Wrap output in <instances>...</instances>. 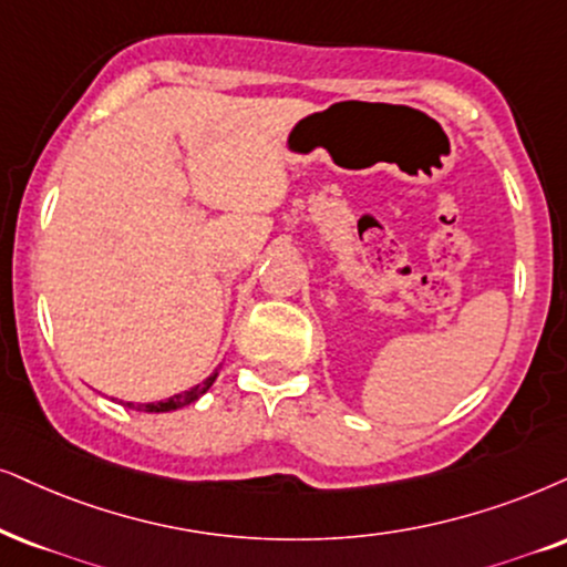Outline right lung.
Listing matches in <instances>:
<instances>
[{"mask_svg":"<svg viewBox=\"0 0 567 567\" xmlns=\"http://www.w3.org/2000/svg\"><path fill=\"white\" fill-rule=\"evenodd\" d=\"M214 379H217V371H214V374H212L209 379H204V382H200V384L190 386L188 392H181V395H172L169 400H159V403H146V405H135V408H138V411H146V413H167V411H177V408L188 405V403H193V400H198L200 395H204V392L209 390V386L214 384ZM127 405L133 408V403H127Z\"/></svg>","mask_w":567,"mask_h":567,"instance_id":"1","label":"right lung"}]
</instances>
